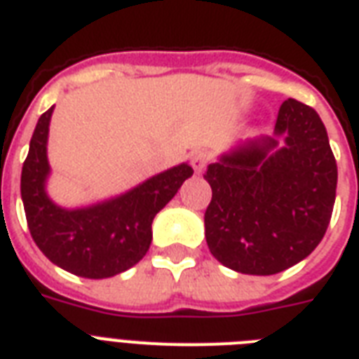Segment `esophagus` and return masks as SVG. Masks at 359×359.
Segmentation results:
<instances>
[{"mask_svg":"<svg viewBox=\"0 0 359 359\" xmlns=\"http://www.w3.org/2000/svg\"><path fill=\"white\" fill-rule=\"evenodd\" d=\"M208 162H210V154H208L207 151H196L190 158L191 168L196 169V173H201V171H205V168L208 165Z\"/></svg>","mask_w":359,"mask_h":359,"instance_id":"esophagus-1","label":"esophagus"}]
</instances>
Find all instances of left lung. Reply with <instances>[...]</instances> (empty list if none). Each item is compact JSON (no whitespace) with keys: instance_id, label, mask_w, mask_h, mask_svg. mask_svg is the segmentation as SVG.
I'll use <instances>...</instances> for the list:
<instances>
[{"instance_id":"obj_1","label":"left lung","mask_w":359,"mask_h":359,"mask_svg":"<svg viewBox=\"0 0 359 359\" xmlns=\"http://www.w3.org/2000/svg\"><path fill=\"white\" fill-rule=\"evenodd\" d=\"M208 250L224 266L272 276L306 259L328 229L337 163L318 114L289 98L273 135L236 145L208 165Z\"/></svg>"}]
</instances>
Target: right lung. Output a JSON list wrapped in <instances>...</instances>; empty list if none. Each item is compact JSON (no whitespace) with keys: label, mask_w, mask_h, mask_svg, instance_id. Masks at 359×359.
<instances>
[{"label":"right lung","mask_w":359,"mask_h":359,"mask_svg":"<svg viewBox=\"0 0 359 359\" xmlns=\"http://www.w3.org/2000/svg\"><path fill=\"white\" fill-rule=\"evenodd\" d=\"M52 114L53 106L41 115L22 168L20 191L31 236L39 250L67 272L89 279L117 276L145 257L152 240V219L194 169L180 163L106 201L81 208L59 207L46 191Z\"/></svg>","instance_id":"right-lung-1"}]
</instances>
